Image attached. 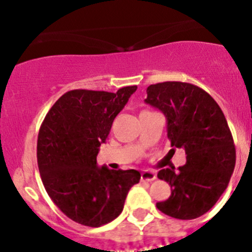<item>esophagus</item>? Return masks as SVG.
<instances>
[{
  "label": "esophagus",
  "instance_id": "34e87169",
  "mask_svg": "<svg viewBox=\"0 0 252 252\" xmlns=\"http://www.w3.org/2000/svg\"><path fill=\"white\" fill-rule=\"evenodd\" d=\"M140 179H141V182H152V180L156 179V174H155L154 172L144 171L141 173Z\"/></svg>",
  "mask_w": 252,
  "mask_h": 252
}]
</instances>
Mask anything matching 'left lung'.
I'll list each match as a JSON object with an SVG mask.
<instances>
[{
  "instance_id": "1",
  "label": "left lung",
  "mask_w": 252,
  "mask_h": 252,
  "mask_svg": "<svg viewBox=\"0 0 252 252\" xmlns=\"http://www.w3.org/2000/svg\"><path fill=\"white\" fill-rule=\"evenodd\" d=\"M145 102L167 118L171 146L185 150L187 163L161 169L157 177L172 188L171 196L156 206L178 220H194L218 201L235 167V145L218 103L204 89L190 83L152 84ZM171 150V151H172Z\"/></svg>"
}]
</instances>
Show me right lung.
Listing matches in <instances>:
<instances>
[{
    "mask_svg": "<svg viewBox=\"0 0 252 252\" xmlns=\"http://www.w3.org/2000/svg\"><path fill=\"white\" fill-rule=\"evenodd\" d=\"M138 86L117 93L70 90L47 112L37 136V166L48 196L68 218L101 227L123 211L128 191L140 180L135 169L97 167L98 147Z\"/></svg>",
    "mask_w": 252,
    "mask_h": 252,
    "instance_id": "add662e5",
    "label": "right lung"
}]
</instances>
